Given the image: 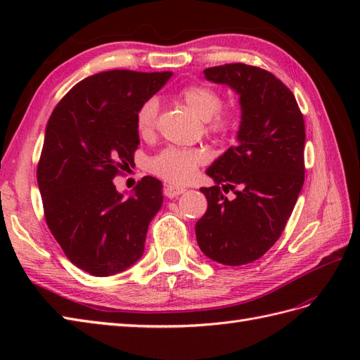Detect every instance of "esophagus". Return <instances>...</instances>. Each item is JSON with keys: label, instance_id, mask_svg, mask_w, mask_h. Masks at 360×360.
Returning <instances> with one entry per match:
<instances>
[{"label": "esophagus", "instance_id": "34e87169", "mask_svg": "<svg viewBox=\"0 0 360 360\" xmlns=\"http://www.w3.org/2000/svg\"><path fill=\"white\" fill-rule=\"evenodd\" d=\"M184 192H186V188L178 187V186H165V188H164V195L167 198H176Z\"/></svg>", "mask_w": 360, "mask_h": 360}]
</instances>
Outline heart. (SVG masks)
Segmentation results:
<instances>
[{"label":"heart","instance_id":"b5f03b06","mask_svg":"<svg viewBox=\"0 0 360 360\" xmlns=\"http://www.w3.org/2000/svg\"><path fill=\"white\" fill-rule=\"evenodd\" d=\"M181 98L198 117L207 120L212 133L224 134L235 125L231 112L221 111V96L217 89L207 85H190L181 91ZM159 105L155 98H148L141 105L136 114V128L141 136H150L156 125ZM207 160V153L200 148L170 147L150 159L148 168L159 178L172 184H186L193 178L196 168Z\"/></svg>","mask_w":360,"mask_h":360}]
</instances>
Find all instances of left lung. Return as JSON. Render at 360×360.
Listing matches in <instances>:
<instances>
[{"label":"left lung","instance_id":"1","mask_svg":"<svg viewBox=\"0 0 360 360\" xmlns=\"http://www.w3.org/2000/svg\"><path fill=\"white\" fill-rule=\"evenodd\" d=\"M204 77L240 96L236 145L205 173L207 212L195 226L205 257L227 266L255 262L280 238L304 181V120L294 94L262 68L213 66ZM232 189L236 196H224Z\"/></svg>","mask_w":360,"mask_h":360}]
</instances>
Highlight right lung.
I'll return each instance as SVG.
<instances>
[{"instance_id": "1", "label": "right lung", "mask_w": 360, "mask_h": 360, "mask_svg": "<svg viewBox=\"0 0 360 360\" xmlns=\"http://www.w3.org/2000/svg\"><path fill=\"white\" fill-rule=\"evenodd\" d=\"M173 72L114 70L79 82L52 111L37 168L44 218L65 255L94 277L133 266L162 182L143 176L128 198L112 179L134 164L136 114Z\"/></svg>"}]
</instances>
